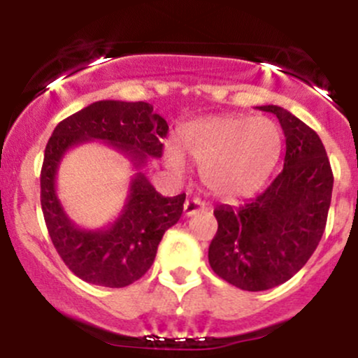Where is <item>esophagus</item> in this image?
<instances>
[{
    "label": "esophagus",
    "mask_w": 358,
    "mask_h": 358,
    "mask_svg": "<svg viewBox=\"0 0 358 358\" xmlns=\"http://www.w3.org/2000/svg\"><path fill=\"white\" fill-rule=\"evenodd\" d=\"M203 210V203L200 202L199 199H187L183 203V213L187 217L195 215V213L202 212Z\"/></svg>",
    "instance_id": "1"
}]
</instances>
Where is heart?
<instances>
[{"label":"heart","mask_w":358,"mask_h":358,"mask_svg":"<svg viewBox=\"0 0 358 358\" xmlns=\"http://www.w3.org/2000/svg\"><path fill=\"white\" fill-rule=\"evenodd\" d=\"M282 150L281 129L268 117L217 116L193 121L180 131L178 146L168 143L163 158L168 170L182 175L185 156L202 168L205 187L220 199L254 195Z\"/></svg>","instance_id":"b5f03b06"}]
</instances>
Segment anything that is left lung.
<instances>
[{"label":"left lung","instance_id":"left-lung-1","mask_svg":"<svg viewBox=\"0 0 358 358\" xmlns=\"http://www.w3.org/2000/svg\"><path fill=\"white\" fill-rule=\"evenodd\" d=\"M257 109L274 114L282 127V171L249 203L213 210L219 229L208 248L213 273L244 291L276 287L306 264L322 241L334 190L318 134L279 106Z\"/></svg>","mask_w":358,"mask_h":358}]
</instances>
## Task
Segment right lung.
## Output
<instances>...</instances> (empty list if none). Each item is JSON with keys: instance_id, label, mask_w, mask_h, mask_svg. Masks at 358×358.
<instances>
[{"instance_id": "1", "label": "right lung", "mask_w": 358, "mask_h": 358, "mask_svg": "<svg viewBox=\"0 0 358 358\" xmlns=\"http://www.w3.org/2000/svg\"><path fill=\"white\" fill-rule=\"evenodd\" d=\"M168 124L148 102L97 101L53 129L40 175L42 210L59 256L76 276L106 287L133 285L151 268L158 244L183 212L185 193L163 196L143 173L150 158H162ZM89 141L108 142L137 170L118 219L102 229H82L56 195V173L64 153Z\"/></svg>"}]
</instances>
